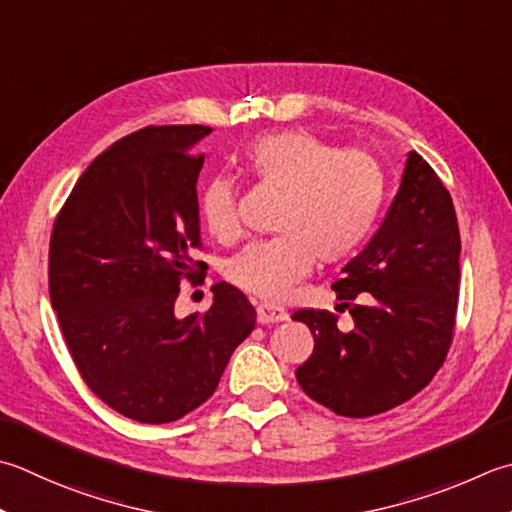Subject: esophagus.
<instances>
[{
  "label": "esophagus",
  "instance_id": "obj_1",
  "mask_svg": "<svg viewBox=\"0 0 512 512\" xmlns=\"http://www.w3.org/2000/svg\"><path fill=\"white\" fill-rule=\"evenodd\" d=\"M257 319H259V324L286 322L288 313H286L284 308L273 306V304H259V306H257Z\"/></svg>",
  "mask_w": 512,
  "mask_h": 512
}]
</instances>
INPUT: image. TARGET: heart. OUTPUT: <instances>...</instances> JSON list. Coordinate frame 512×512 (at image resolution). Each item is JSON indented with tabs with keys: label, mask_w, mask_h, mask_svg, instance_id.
<instances>
[{
	"label": "heart",
	"mask_w": 512,
	"mask_h": 512,
	"mask_svg": "<svg viewBox=\"0 0 512 512\" xmlns=\"http://www.w3.org/2000/svg\"><path fill=\"white\" fill-rule=\"evenodd\" d=\"M242 164L259 184L284 193L275 217L279 235L248 244L224 268L230 284L266 302L284 299L315 259L339 264L357 255L382 217L386 173L366 150H342L308 130H282L248 144ZM197 213L219 242L235 239V186L210 179Z\"/></svg>",
	"instance_id": "heart-1"
}]
</instances>
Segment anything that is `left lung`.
I'll list each match as a JSON object with an SVG mask.
<instances>
[{
    "mask_svg": "<svg viewBox=\"0 0 512 512\" xmlns=\"http://www.w3.org/2000/svg\"><path fill=\"white\" fill-rule=\"evenodd\" d=\"M459 253L453 199L413 150L384 224L333 284L353 328L339 330L328 310L293 313L315 337L295 373L304 393L335 415L362 419L426 388L453 344Z\"/></svg>",
    "mask_w": 512,
    "mask_h": 512,
    "instance_id": "obj_1",
    "label": "left lung"
}]
</instances>
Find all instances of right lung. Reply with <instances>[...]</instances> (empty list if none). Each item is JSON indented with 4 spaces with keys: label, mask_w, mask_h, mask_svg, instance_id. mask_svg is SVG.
<instances>
[{
    "label": "right lung",
    "mask_w": 512,
    "mask_h": 512,
    "mask_svg": "<svg viewBox=\"0 0 512 512\" xmlns=\"http://www.w3.org/2000/svg\"><path fill=\"white\" fill-rule=\"evenodd\" d=\"M208 126H146L97 155L53 224L50 304L68 353L119 415L166 424L215 393L257 313L219 282L206 313L175 315L184 279L204 284L193 146Z\"/></svg>",
    "instance_id": "obj_1"
}]
</instances>
